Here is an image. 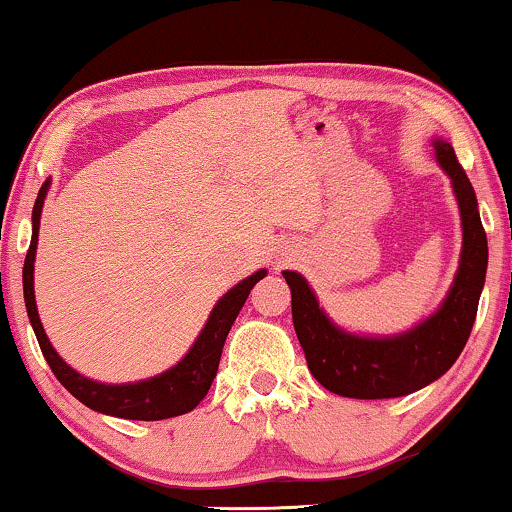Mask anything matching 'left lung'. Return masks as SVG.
Returning a JSON list of instances; mask_svg holds the SVG:
<instances>
[{"mask_svg":"<svg viewBox=\"0 0 512 512\" xmlns=\"http://www.w3.org/2000/svg\"><path fill=\"white\" fill-rule=\"evenodd\" d=\"M434 156L453 183L462 218V255L441 308L414 329L391 338H365L335 326L301 273L282 271L292 289V319L308 368L326 391L342 398H400L432 384L457 361L476 322L487 271V236L474 186L451 142L434 140Z\"/></svg>","mask_w":512,"mask_h":512,"instance_id":"8db88e82","label":"left lung"}]
</instances>
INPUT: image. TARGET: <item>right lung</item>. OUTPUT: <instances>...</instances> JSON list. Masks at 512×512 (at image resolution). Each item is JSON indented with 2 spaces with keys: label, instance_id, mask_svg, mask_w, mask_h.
Here are the masks:
<instances>
[{
  "label": "right lung",
  "instance_id": "right-lung-1",
  "mask_svg": "<svg viewBox=\"0 0 512 512\" xmlns=\"http://www.w3.org/2000/svg\"><path fill=\"white\" fill-rule=\"evenodd\" d=\"M48 188L50 181H45L41 190H38L32 211V243H29L25 269H22V289H25L29 322H32L38 347H41L50 370L55 372L61 386H64L73 398L87 404L89 409L101 411V414L131 418V421H163V418L181 416L193 411L197 404L204 400V395L209 393L211 381L218 372L225 338L232 329L236 315H239L243 303H246L250 289L266 276V271H255L253 276L241 280L239 285H234L230 292L216 303V308L211 310L207 324H204L202 333L197 335L190 352L183 356L174 368L163 372V375L135 381V384H101V381L87 379L85 375H80V372H75L71 365H66L64 358L55 352V347L50 345L48 335L43 331V324L41 319H38L36 310L34 259L38 243V225H41L43 200L45 195H48Z\"/></svg>",
  "mask_w": 512,
  "mask_h": 512
}]
</instances>
